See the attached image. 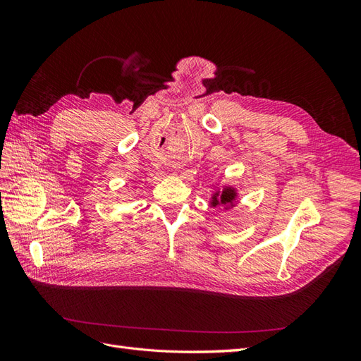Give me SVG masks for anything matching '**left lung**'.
<instances>
[{"instance_id": "8db88e82", "label": "left lung", "mask_w": 361, "mask_h": 361, "mask_svg": "<svg viewBox=\"0 0 361 361\" xmlns=\"http://www.w3.org/2000/svg\"><path fill=\"white\" fill-rule=\"evenodd\" d=\"M236 200H238V192L233 187H223V190H216L214 194H212V200L209 202L212 207H216V206H223L224 209H231V207H233L236 204Z\"/></svg>"}]
</instances>
